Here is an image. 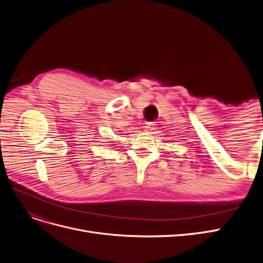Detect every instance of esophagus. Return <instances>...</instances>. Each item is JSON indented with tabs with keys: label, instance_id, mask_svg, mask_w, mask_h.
<instances>
[{
	"label": "esophagus",
	"instance_id": "34e87169",
	"mask_svg": "<svg viewBox=\"0 0 263 263\" xmlns=\"http://www.w3.org/2000/svg\"><path fill=\"white\" fill-rule=\"evenodd\" d=\"M154 129H155V124H154V122H148V123H145L144 130H145L146 133H151V132H153Z\"/></svg>",
	"mask_w": 263,
	"mask_h": 263
}]
</instances>
